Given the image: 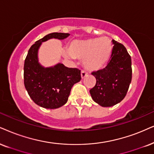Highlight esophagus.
I'll return each mask as SVG.
<instances>
[{
    "label": "esophagus",
    "mask_w": 154,
    "mask_h": 154,
    "mask_svg": "<svg viewBox=\"0 0 154 154\" xmlns=\"http://www.w3.org/2000/svg\"><path fill=\"white\" fill-rule=\"evenodd\" d=\"M87 75V72L85 71V70H84V69H82V70H81V77H82V78H84V77H85Z\"/></svg>",
    "instance_id": "esophagus-1"
}]
</instances>
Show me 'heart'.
Returning a JSON list of instances; mask_svg holds the SVG:
<instances>
[{
    "label": "heart",
    "mask_w": 154,
    "mask_h": 154,
    "mask_svg": "<svg viewBox=\"0 0 154 154\" xmlns=\"http://www.w3.org/2000/svg\"><path fill=\"white\" fill-rule=\"evenodd\" d=\"M112 52V43L107 37L74 40L67 48L70 57L83 59L84 66L91 71L100 70L105 67Z\"/></svg>",
    "instance_id": "b5f03b06"
}]
</instances>
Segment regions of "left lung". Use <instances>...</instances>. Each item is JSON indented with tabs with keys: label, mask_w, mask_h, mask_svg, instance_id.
Instances as JSON below:
<instances>
[{
	"label": "left lung",
	"mask_w": 154,
	"mask_h": 154,
	"mask_svg": "<svg viewBox=\"0 0 154 154\" xmlns=\"http://www.w3.org/2000/svg\"><path fill=\"white\" fill-rule=\"evenodd\" d=\"M114 48L107 66L91 72L97 79L89 91L95 102L112 106L125 97L132 79L131 56L123 45L113 40Z\"/></svg>",
	"instance_id": "1"
}]
</instances>
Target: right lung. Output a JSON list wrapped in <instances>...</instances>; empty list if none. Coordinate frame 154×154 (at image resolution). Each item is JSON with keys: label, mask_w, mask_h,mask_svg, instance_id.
<instances>
[{"label": "right lung", "mask_w": 154, "mask_h": 154, "mask_svg": "<svg viewBox=\"0 0 154 154\" xmlns=\"http://www.w3.org/2000/svg\"><path fill=\"white\" fill-rule=\"evenodd\" d=\"M69 33L52 32L30 47L24 63V85L29 96L36 104L45 109L59 108L68 100L72 87L81 79L80 70L63 64L42 67L38 61V50L42 42L50 38H66Z\"/></svg>", "instance_id": "right-lung-1"}]
</instances>
